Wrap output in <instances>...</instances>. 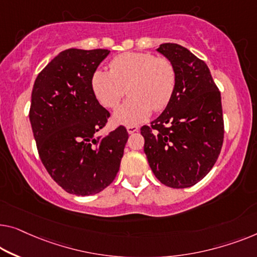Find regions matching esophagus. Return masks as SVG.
<instances>
[{
	"label": "esophagus",
	"mask_w": 257,
	"mask_h": 257,
	"mask_svg": "<svg viewBox=\"0 0 257 257\" xmlns=\"http://www.w3.org/2000/svg\"><path fill=\"white\" fill-rule=\"evenodd\" d=\"M127 132L129 135H132V134L139 132V127L137 125H127Z\"/></svg>",
	"instance_id": "1"
}]
</instances>
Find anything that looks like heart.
<instances>
[{"mask_svg":"<svg viewBox=\"0 0 257 257\" xmlns=\"http://www.w3.org/2000/svg\"><path fill=\"white\" fill-rule=\"evenodd\" d=\"M109 67L110 70H95L91 84L99 102L108 108L118 105L128 87L132 97L114 112L116 123H141L150 116L152 108L162 110L170 102L177 82L170 60L150 53L129 52L113 59Z\"/></svg>","mask_w":257,"mask_h":257,"instance_id":"heart-1","label":"heart"}]
</instances>
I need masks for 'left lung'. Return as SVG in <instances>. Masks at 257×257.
<instances>
[{
	"label": "left lung",
	"mask_w": 257,
	"mask_h": 257,
	"mask_svg": "<svg viewBox=\"0 0 257 257\" xmlns=\"http://www.w3.org/2000/svg\"><path fill=\"white\" fill-rule=\"evenodd\" d=\"M157 52L174 66L173 95L160 115L143 125L144 152L153 174L171 188H188L211 171L224 140L220 92L202 60L178 44Z\"/></svg>",
	"instance_id": "8db88e82"
}]
</instances>
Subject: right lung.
<instances>
[{"label": "right lung", "mask_w": 257, "mask_h": 257, "mask_svg": "<svg viewBox=\"0 0 257 257\" xmlns=\"http://www.w3.org/2000/svg\"><path fill=\"white\" fill-rule=\"evenodd\" d=\"M109 53L66 49L33 85L30 121L40 159L57 185L77 196L100 193L113 182L128 141L122 125L97 135L109 113L95 98L91 79Z\"/></svg>", "instance_id": "obj_1"}]
</instances>
